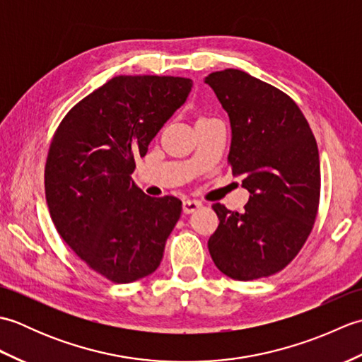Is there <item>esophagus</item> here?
<instances>
[{
	"mask_svg": "<svg viewBox=\"0 0 362 362\" xmlns=\"http://www.w3.org/2000/svg\"><path fill=\"white\" fill-rule=\"evenodd\" d=\"M201 206H202L201 202H199V201H191V199H185V201H183V204H182L183 213H187V214L194 213L196 210L201 209Z\"/></svg>",
	"mask_w": 362,
	"mask_h": 362,
	"instance_id": "1",
	"label": "esophagus"
}]
</instances>
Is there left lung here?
<instances>
[{"label":"left lung","instance_id":"left-lung-1","mask_svg":"<svg viewBox=\"0 0 362 362\" xmlns=\"http://www.w3.org/2000/svg\"><path fill=\"white\" fill-rule=\"evenodd\" d=\"M204 82L228 115V161L250 193L243 213L213 204L219 226L209 240L210 255L230 279L269 276L291 263L316 221V138L288 95L245 71L228 68Z\"/></svg>","mask_w":362,"mask_h":362}]
</instances>
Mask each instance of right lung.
<instances>
[{"label":"right lung","instance_id":"right-lung-1","mask_svg":"<svg viewBox=\"0 0 362 362\" xmlns=\"http://www.w3.org/2000/svg\"><path fill=\"white\" fill-rule=\"evenodd\" d=\"M191 87L174 76H117L76 104L51 141L45 191L54 226L115 283L156 271L180 218L179 199L146 196L132 173Z\"/></svg>","mask_w":362,"mask_h":362}]
</instances>
